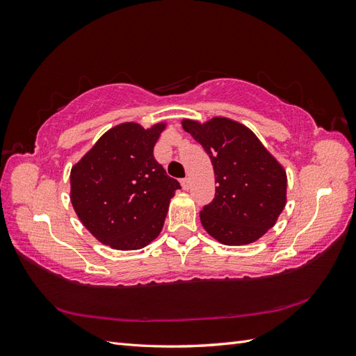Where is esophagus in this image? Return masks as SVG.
Masks as SVG:
<instances>
[{
	"mask_svg": "<svg viewBox=\"0 0 356 356\" xmlns=\"http://www.w3.org/2000/svg\"><path fill=\"white\" fill-rule=\"evenodd\" d=\"M181 186H182V188H184V190H188V187H190V178H182L181 179Z\"/></svg>",
	"mask_w": 356,
	"mask_h": 356,
	"instance_id": "esophagus-1",
	"label": "esophagus"
}]
</instances>
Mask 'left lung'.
<instances>
[{
  "mask_svg": "<svg viewBox=\"0 0 356 356\" xmlns=\"http://www.w3.org/2000/svg\"><path fill=\"white\" fill-rule=\"evenodd\" d=\"M182 127L208 153L215 197L200 211L203 229L224 245H246L272 229L286 203V172L252 131L225 117Z\"/></svg>",
  "mask_w": 356,
  "mask_h": 356,
  "instance_id": "1",
  "label": "left lung"
}]
</instances>
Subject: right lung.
<instances>
[{"mask_svg": "<svg viewBox=\"0 0 356 356\" xmlns=\"http://www.w3.org/2000/svg\"><path fill=\"white\" fill-rule=\"evenodd\" d=\"M166 127L122 123L105 132L71 169V203L80 221L113 250H141L163 229L179 182L153 149Z\"/></svg>", "mask_w": 356, "mask_h": 356, "instance_id": "1", "label": "right lung"}]
</instances>
